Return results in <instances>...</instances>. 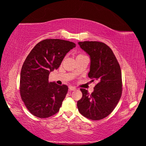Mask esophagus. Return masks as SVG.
Instances as JSON below:
<instances>
[{
  "label": "esophagus",
  "instance_id": "34e87169",
  "mask_svg": "<svg viewBox=\"0 0 146 146\" xmlns=\"http://www.w3.org/2000/svg\"><path fill=\"white\" fill-rule=\"evenodd\" d=\"M69 90H72V91H74L76 90V88L75 86H69Z\"/></svg>",
  "mask_w": 146,
  "mask_h": 146
}]
</instances>
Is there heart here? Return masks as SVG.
Returning <instances> with one entry per match:
<instances>
[{
    "mask_svg": "<svg viewBox=\"0 0 146 146\" xmlns=\"http://www.w3.org/2000/svg\"><path fill=\"white\" fill-rule=\"evenodd\" d=\"M79 56H83V55H79Z\"/></svg>",
    "mask_w": 146,
    "mask_h": 146,
    "instance_id": "1",
    "label": "heart"
}]
</instances>
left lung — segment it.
Wrapping results in <instances>:
<instances>
[{
	"instance_id": "obj_1",
	"label": "left lung",
	"mask_w": 146,
	"mask_h": 146,
	"mask_svg": "<svg viewBox=\"0 0 146 146\" xmlns=\"http://www.w3.org/2000/svg\"><path fill=\"white\" fill-rule=\"evenodd\" d=\"M81 48L90 58L88 77L96 81L94 90L89 94L81 88L82 98L77 103L79 111L89 119L101 120L110 114L121 99L122 74L113 51L99 42H79Z\"/></svg>"
}]
</instances>
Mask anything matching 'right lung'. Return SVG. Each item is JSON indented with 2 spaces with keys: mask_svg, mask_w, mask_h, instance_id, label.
I'll return each mask as SVG.
<instances>
[{
  "mask_svg": "<svg viewBox=\"0 0 146 146\" xmlns=\"http://www.w3.org/2000/svg\"><path fill=\"white\" fill-rule=\"evenodd\" d=\"M75 47V43L69 41L46 39L37 43L27 56L20 72V91L22 101L33 115L47 118L60 110L68 86L48 82V76Z\"/></svg>",
  "mask_w": 146,
  "mask_h": 146,
  "instance_id": "right-lung-1",
  "label": "right lung"
}]
</instances>
